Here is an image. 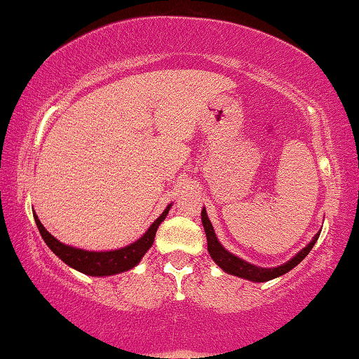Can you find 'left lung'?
Wrapping results in <instances>:
<instances>
[{"label": "left lung", "instance_id": "left-lung-1", "mask_svg": "<svg viewBox=\"0 0 359 359\" xmlns=\"http://www.w3.org/2000/svg\"><path fill=\"white\" fill-rule=\"evenodd\" d=\"M201 216H202V224L205 229V235H207L208 252H210L211 259L218 264V266L224 270L226 273L233 275V277H240V278L255 281V283H264V281L278 278V277H281V275L290 272V270L294 269L297 264L309 255L310 250L313 248V245L316 243V240H318V237H320V232L315 233L312 242H310L307 246H304V248L299 251L296 256H292L290 261L281 264V266L259 267V266H255V264L242 259V257L232 255L231 251H227L224 246L219 243V240L215 233V229H213V226H211V221L208 219V215H207V210H205V207L202 208Z\"/></svg>", "mask_w": 359, "mask_h": 359}]
</instances>
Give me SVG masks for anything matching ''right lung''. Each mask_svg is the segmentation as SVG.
I'll list each match as a JSON object with an SVG mask.
<instances>
[{
  "instance_id": "right-lung-1",
  "label": "right lung",
  "mask_w": 359,
  "mask_h": 359,
  "mask_svg": "<svg viewBox=\"0 0 359 359\" xmlns=\"http://www.w3.org/2000/svg\"><path fill=\"white\" fill-rule=\"evenodd\" d=\"M170 208H172V203L162 211V215L152 222L148 231L141 235L138 240H135L133 243L124 246V248L111 251H89L65 245L60 240H57L54 235L46 231V227L41 224L36 213H33V216L46 245L49 246L50 251L54 252L55 256L60 257L67 266L73 267L81 273L90 275V277H109V275L127 272V270L138 266V262L143 259V256L148 252L152 243H154L157 227L161 226V222L163 219H165Z\"/></svg>"
}]
</instances>
